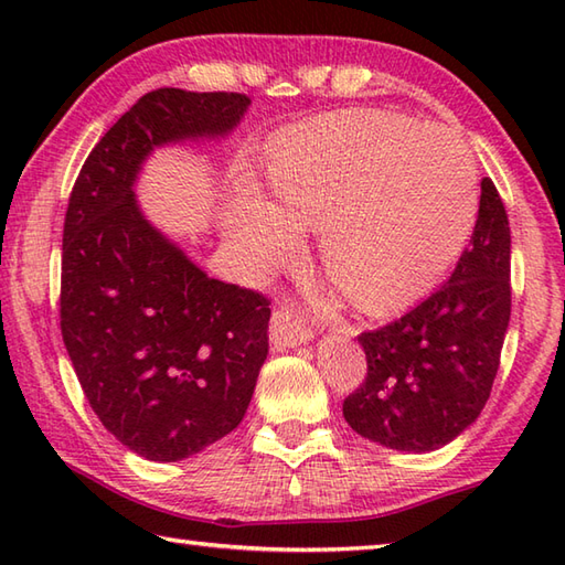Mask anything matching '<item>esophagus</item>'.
Returning a JSON list of instances; mask_svg holds the SVG:
<instances>
[{
    "instance_id": "esophagus-1",
    "label": "esophagus",
    "mask_w": 565,
    "mask_h": 565,
    "mask_svg": "<svg viewBox=\"0 0 565 565\" xmlns=\"http://www.w3.org/2000/svg\"><path fill=\"white\" fill-rule=\"evenodd\" d=\"M310 340H313V332H310V328H306L303 322L294 316V310L289 308L274 310L271 322H269V342L276 352L294 350V347L308 344Z\"/></svg>"
}]
</instances>
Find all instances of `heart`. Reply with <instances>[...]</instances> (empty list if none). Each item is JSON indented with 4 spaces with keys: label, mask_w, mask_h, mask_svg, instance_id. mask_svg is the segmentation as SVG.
<instances>
[{
    "label": "heart",
    "mask_w": 565,
    "mask_h": 565,
    "mask_svg": "<svg viewBox=\"0 0 565 565\" xmlns=\"http://www.w3.org/2000/svg\"><path fill=\"white\" fill-rule=\"evenodd\" d=\"M276 203L237 191L225 237L264 279L320 227L322 267L354 306L381 316L417 301L459 259L478 213L471 152L451 130L386 111H344L271 154Z\"/></svg>",
    "instance_id": "1"
}]
</instances>
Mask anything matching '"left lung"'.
Returning a JSON list of instances; mask_svg holds the SVG:
<instances>
[{
    "mask_svg": "<svg viewBox=\"0 0 565 565\" xmlns=\"http://www.w3.org/2000/svg\"><path fill=\"white\" fill-rule=\"evenodd\" d=\"M510 322V225L490 179L451 276L386 328L359 334L364 386L342 403L350 427L386 449L447 447L481 415Z\"/></svg>",
    "mask_w": 565,
    "mask_h": 565,
    "instance_id": "obj_1",
    "label": "left lung"
}]
</instances>
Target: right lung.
Returning a JSON list of instances; mask_svg holds the SVG:
<instances>
[{
  "mask_svg": "<svg viewBox=\"0 0 565 565\" xmlns=\"http://www.w3.org/2000/svg\"><path fill=\"white\" fill-rule=\"evenodd\" d=\"M233 92L154 89L89 152L63 233L60 328L92 411L148 461H182L243 423L269 352L267 298L223 284L136 199L158 148L223 140L249 109Z\"/></svg>",
  "mask_w": 565,
  "mask_h": 565,
  "instance_id": "1",
  "label": "right lung"
}]
</instances>
